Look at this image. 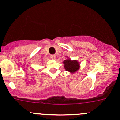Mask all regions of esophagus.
Here are the masks:
<instances>
[{"mask_svg": "<svg viewBox=\"0 0 120 120\" xmlns=\"http://www.w3.org/2000/svg\"><path fill=\"white\" fill-rule=\"evenodd\" d=\"M50 57H51V59L54 60V59H56V56H55V55H51V56H50Z\"/></svg>", "mask_w": 120, "mask_h": 120, "instance_id": "1", "label": "esophagus"}]
</instances>
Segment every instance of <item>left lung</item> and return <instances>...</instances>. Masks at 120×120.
<instances>
[{
	"instance_id": "obj_1",
	"label": "left lung",
	"mask_w": 120,
	"mask_h": 120,
	"mask_svg": "<svg viewBox=\"0 0 120 120\" xmlns=\"http://www.w3.org/2000/svg\"><path fill=\"white\" fill-rule=\"evenodd\" d=\"M63 63L65 70L71 73H75L80 69V64L76 60H71L69 59L64 60Z\"/></svg>"
}]
</instances>
